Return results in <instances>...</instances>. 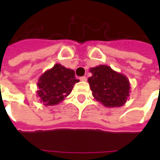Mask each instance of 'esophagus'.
I'll return each mask as SVG.
<instances>
[{
    "mask_svg": "<svg viewBox=\"0 0 160 160\" xmlns=\"http://www.w3.org/2000/svg\"><path fill=\"white\" fill-rule=\"evenodd\" d=\"M80 80H81V81H86V80H87V78L85 77V76H82V77L80 78Z\"/></svg>",
    "mask_w": 160,
    "mask_h": 160,
    "instance_id": "obj_1",
    "label": "esophagus"
}]
</instances>
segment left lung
<instances>
[{
    "instance_id": "1",
    "label": "left lung",
    "mask_w": 160,
    "mask_h": 160,
    "mask_svg": "<svg viewBox=\"0 0 160 160\" xmlns=\"http://www.w3.org/2000/svg\"><path fill=\"white\" fill-rule=\"evenodd\" d=\"M90 71L92 76L88 79V82L98 102L108 108L123 106L126 103L130 83L125 75L105 65L90 68Z\"/></svg>"
}]
</instances>
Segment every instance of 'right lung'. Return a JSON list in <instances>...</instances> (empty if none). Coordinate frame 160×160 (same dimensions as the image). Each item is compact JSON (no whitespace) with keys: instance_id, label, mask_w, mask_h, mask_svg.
<instances>
[{"instance_id":"add662e5","label":"right lung","mask_w":160,"mask_h":160,"mask_svg":"<svg viewBox=\"0 0 160 160\" xmlns=\"http://www.w3.org/2000/svg\"><path fill=\"white\" fill-rule=\"evenodd\" d=\"M79 81L74 70L57 63L40 76L36 95L44 105H56L70 95L74 85Z\"/></svg>"}]
</instances>
